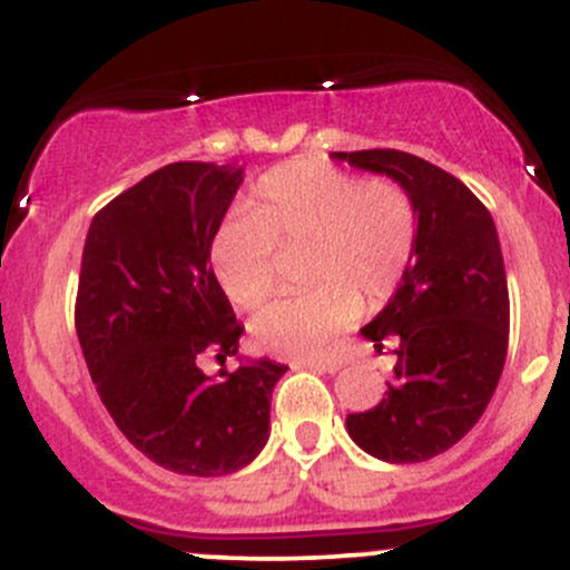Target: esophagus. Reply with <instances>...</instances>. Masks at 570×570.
<instances>
[{
	"label": "esophagus",
	"mask_w": 570,
	"mask_h": 570,
	"mask_svg": "<svg viewBox=\"0 0 570 570\" xmlns=\"http://www.w3.org/2000/svg\"><path fill=\"white\" fill-rule=\"evenodd\" d=\"M305 365L314 367V371H322V373H337L343 365H346V362L337 360V356H316V360H308Z\"/></svg>",
	"instance_id": "esophagus-1"
}]
</instances>
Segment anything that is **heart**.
<instances>
[{"instance_id": "obj_1", "label": "heart", "mask_w": 570, "mask_h": 570, "mask_svg": "<svg viewBox=\"0 0 570 570\" xmlns=\"http://www.w3.org/2000/svg\"><path fill=\"white\" fill-rule=\"evenodd\" d=\"M414 243V203L395 180L295 159L256 180L248 214L218 227L210 256L229 303L254 311L278 281L275 252L308 246L305 281L314 289L273 299L252 330L267 352L311 356L362 316V295L371 305L395 295Z\"/></svg>"}]
</instances>
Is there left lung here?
Segmentation results:
<instances>
[{
	"instance_id": "obj_1",
	"label": "left lung",
	"mask_w": 570,
	"mask_h": 570,
	"mask_svg": "<svg viewBox=\"0 0 570 570\" xmlns=\"http://www.w3.org/2000/svg\"><path fill=\"white\" fill-rule=\"evenodd\" d=\"M333 159L384 173L409 191L416 243L386 308L362 327L395 343V381L371 411L346 416L360 449L386 462H424L452 449L484 414L509 348V284L484 203L452 173L395 148Z\"/></svg>"
}]
</instances>
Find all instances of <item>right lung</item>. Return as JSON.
Segmentation results:
<instances>
[{
	"label": "right lung",
	"mask_w": 570,
	"mask_h": 570,
	"mask_svg": "<svg viewBox=\"0 0 570 570\" xmlns=\"http://www.w3.org/2000/svg\"><path fill=\"white\" fill-rule=\"evenodd\" d=\"M243 167L173 161L94 216L80 259L75 330L116 428L180 476H224L262 452L273 386L289 367L227 371L243 324L210 246ZM203 358L223 371L208 377Z\"/></svg>",
	"instance_id": "right-lung-1"
}]
</instances>
